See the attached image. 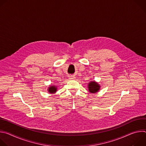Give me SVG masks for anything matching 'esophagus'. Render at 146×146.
Listing matches in <instances>:
<instances>
[{"label": "esophagus", "mask_w": 146, "mask_h": 146, "mask_svg": "<svg viewBox=\"0 0 146 146\" xmlns=\"http://www.w3.org/2000/svg\"><path fill=\"white\" fill-rule=\"evenodd\" d=\"M69 78L70 80H73V79H74V78H75V77H74V76H70L69 77Z\"/></svg>", "instance_id": "obj_1"}]
</instances>
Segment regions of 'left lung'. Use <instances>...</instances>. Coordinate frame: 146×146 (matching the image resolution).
<instances>
[{
  "instance_id": "obj_1",
  "label": "left lung",
  "mask_w": 146,
  "mask_h": 146,
  "mask_svg": "<svg viewBox=\"0 0 146 146\" xmlns=\"http://www.w3.org/2000/svg\"><path fill=\"white\" fill-rule=\"evenodd\" d=\"M100 86H99V84L94 81H91L89 82V84L88 85V88L89 90V92L92 94H95L97 92L99 91L100 90Z\"/></svg>"
}]
</instances>
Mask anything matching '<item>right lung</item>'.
Here are the masks:
<instances>
[{"label": "right lung", "instance_id": "obj_1", "mask_svg": "<svg viewBox=\"0 0 146 146\" xmlns=\"http://www.w3.org/2000/svg\"><path fill=\"white\" fill-rule=\"evenodd\" d=\"M56 90H57V88L55 86H51L50 87H48V92L50 94H55L56 92Z\"/></svg>", "mask_w": 146, "mask_h": 146}]
</instances>
